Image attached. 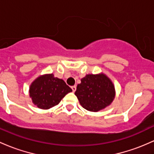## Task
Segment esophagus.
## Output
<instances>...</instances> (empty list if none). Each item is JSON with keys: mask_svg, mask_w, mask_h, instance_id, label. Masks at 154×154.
<instances>
[{"mask_svg": "<svg viewBox=\"0 0 154 154\" xmlns=\"http://www.w3.org/2000/svg\"><path fill=\"white\" fill-rule=\"evenodd\" d=\"M72 91H73V92H75L76 89H77V87H76V85L72 86Z\"/></svg>", "mask_w": 154, "mask_h": 154, "instance_id": "34e87169", "label": "esophagus"}]
</instances>
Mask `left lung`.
<instances>
[{
  "label": "left lung",
  "instance_id": "obj_1",
  "mask_svg": "<svg viewBox=\"0 0 154 154\" xmlns=\"http://www.w3.org/2000/svg\"><path fill=\"white\" fill-rule=\"evenodd\" d=\"M82 107L97 112L111 104L115 98V87L104 74H88L81 79L74 93Z\"/></svg>",
  "mask_w": 154,
  "mask_h": 154
}]
</instances>
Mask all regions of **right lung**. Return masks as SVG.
<instances>
[{
    "label": "right lung",
    "instance_id": "obj_1",
    "mask_svg": "<svg viewBox=\"0 0 154 154\" xmlns=\"http://www.w3.org/2000/svg\"><path fill=\"white\" fill-rule=\"evenodd\" d=\"M71 91V88L63 80L51 74L38 77L30 85L29 93L37 107L47 109L58 104Z\"/></svg>",
    "mask_w": 154,
    "mask_h": 154
}]
</instances>
